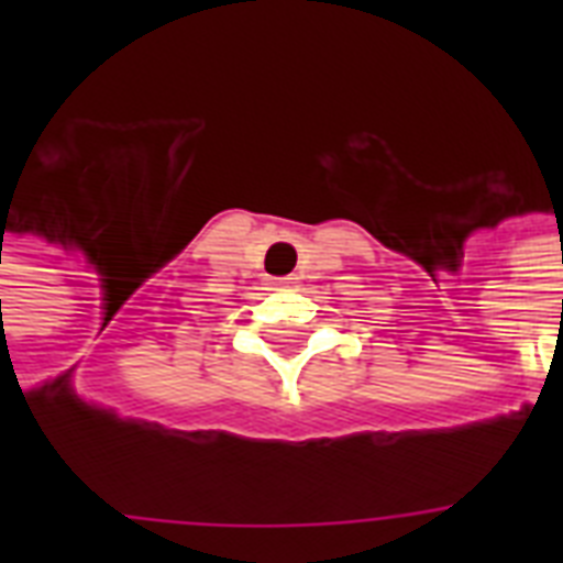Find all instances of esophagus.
<instances>
[{
	"label": "esophagus",
	"instance_id": "1",
	"mask_svg": "<svg viewBox=\"0 0 563 563\" xmlns=\"http://www.w3.org/2000/svg\"><path fill=\"white\" fill-rule=\"evenodd\" d=\"M298 283V277H274L272 289H291Z\"/></svg>",
	"mask_w": 563,
	"mask_h": 563
}]
</instances>
